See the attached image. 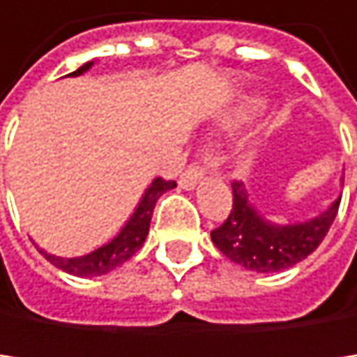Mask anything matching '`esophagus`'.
<instances>
[{"instance_id":"34e87169","label":"esophagus","mask_w":357,"mask_h":357,"mask_svg":"<svg viewBox=\"0 0 357 357\" xmlns=\"http://www.w3.org/2000/svg\"><path fill=\"white\" fill-rule=\"evenodd\" d=\"M201 177H203V169H201V167H188V169L182 173V177H180V186H182L184 190H195L197 184L201 182Z\"/></svg>"}]
</instances>
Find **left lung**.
I'll return each instance as SVG.
<instances>
[{"mask_svg":"<svg viewBox=\"0 0 357 357\" xmlns=\"http://www.w3.org/2000/svg\"><path fill=\"white\" fill-rule=\"evenodd\" d=\"M345 177H340V184ZM340 195L317 216L298 222H274L257 210L246 188L233 182L229 218L212 231L214 246L233 264L270 274L289 270L317 248L336 218Z\"/></svg>","mask_w":357,"mask_h":357,"instance_id":"8db88e82","label":"left lung"}]
</instances>
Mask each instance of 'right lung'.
Masks as SVG:
<instances>
[{"label": "right lung", "mask_w": 357, "mask_h": 357, "mask_svg": "<svg viewBox=\"0 0 357 357\" xmlns=\"http://www.w3.org/2000/svg\"><path fill=\"white\" fill-rule=\"evenodd\" d=\"M96 63V59L83 63L79 70H75L70 77H81L85 75L89 68ZM175 188V182H167V180H156L149 184L139 201V205L135 208V212L130 214V218L126 220V225L119 229V233L109 240L107 244H102L100 248H96L87 255L81 257H57L47 252L45 248H40L36 244V248L40 250V255H45L47 261H51L55 268L73 274V276H81V278H91V276H102L115 268H119L121 264H126L128 259L143 246L147 233H149V222H152V214L156 208V201L162 192Z\"/></svg>", "instance_id": "right-lung-1"}]
</instances>
